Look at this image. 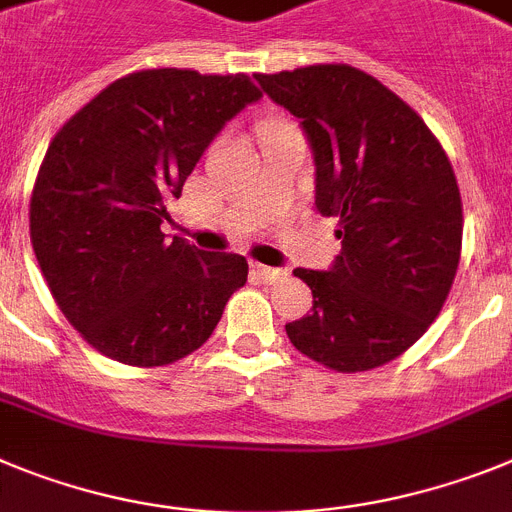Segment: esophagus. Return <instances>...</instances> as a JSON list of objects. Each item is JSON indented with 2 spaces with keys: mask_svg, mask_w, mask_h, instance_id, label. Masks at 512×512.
Returning <instances> with one entry per match:
<instances>
[{
  "mask_svg": "<svg viewBox=\"0 0 512 512\" xmlns=\"http://www.w3.org/2000/svg\"><path fill=\"white\" fill-rule=\"evenodd\" d=\"M252 273H255L262 283H278L286 278V270L268 268V265H260V262H252Z\"/></svg>",
  "mask_w": 512,
  "mask_h": 512,
  "instance_id": "34e87169",
  "label": "esophagus"
}]
</instances>
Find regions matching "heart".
I'll return each mask as SVG.
<instances>
[{
  "mask_svg": "<svg viewBox=\"0 0 512 512\" xmlns=\"http://www.w3.org/2000/svg\"><path fill=\"white\" fill-rule=\"evenodd\" d=\"M275 126H288V123L286 121H278V118H273V121L262 123V131H265V128H275Z\"/></svg>",
  "mask_w": 512,
  "mask_h": 512,
  "instance_id": "obj_1",
  "label": "heart"
}]
</instances>
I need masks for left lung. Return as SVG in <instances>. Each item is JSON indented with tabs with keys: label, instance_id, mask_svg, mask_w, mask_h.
I'll return each instance as SVG.
<instances>
[{
	"label": "left lung",
	"instance_id": "left-lung-1",
	"mask_svg": "<svg viewBox=\"0 0 512 512\" xmlns=\"http://www.w3.org/2000/svg\"><path fill=\"white\" fill-rule=\"evenodd\" d=\"M296 115L317 164V211L337 219L327 273L296 268L311 314L293 348L337 373L371 371L412 348L441 314L461 260L459 182L441 141L389 87L348 64L255 74Z\"/></svg>",
	"mask_w": 512,
	"mask_h": 512
}]
</instances>
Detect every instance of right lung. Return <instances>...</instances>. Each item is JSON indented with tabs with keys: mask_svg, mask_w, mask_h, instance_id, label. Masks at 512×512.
Instances as JSON below:
<instances>
[{
	"mask_svg": "<svg viewBox=\"0 0 512 512\" xmlns=\"http://www.w3.org/2000/svg\"><path fill=\"white\" fill-rule=\"evenodd\" d=\"M247 74L141 69L59 128L30 195V242L69 324L110 361L175 363L216 330L247 260L159 229L213 136L247 102Z\"/></svg>",
	"mask_w": 512,
	"mask_h": 512,
	"instance_id": "right-lung-1",
	"label": "right lung"
}]
</instances>
